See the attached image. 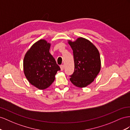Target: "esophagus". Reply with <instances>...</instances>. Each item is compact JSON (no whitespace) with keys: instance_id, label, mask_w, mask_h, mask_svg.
<instances>
[{"instance_id":"34e87169","label":"esophagus","mask_w":130,"mask_h":130,"mask_svg":"<svg viewBox=\"0 0 130 130\" xmlns=\"http://www.w3.org/2000/svg\"><path fill=\"white\" fill-rule=\"evenodd\" d=\"M64 65H61V66H60V70H61V71H63V70H64Z\"/></svg>"}]
</instances>
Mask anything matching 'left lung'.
Returning <instances> with one entry per match:
<instances>
[{"label":"left lung","mask_w":130,"mask_h":130,"mask_svg":"<svg viewBox=\"0 0 130 130\" xmlns=\"http://www.w3.org/2000/svg\"><path fill=\"white\" fill-rule=\"evenodd\" d=\"M73 51L75 71L70 81L75 86L85 88L94 82L101 70V58L96 47L89 40L77 38L68 40Z\"/></svg>","instance_id":"1"}]
</instances>
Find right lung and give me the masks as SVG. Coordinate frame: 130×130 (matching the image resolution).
<instances>
[{
	"instance_id": "obj_1",
	"label": "right lung",
	"mask_w": 130,
	"mask_h": 130,
	"mask_svg": "<svg viewBox=\"0 0 130 130\" xmlns=\"http://www.w3.org/2000/svg\"><path fill=\"white\" fill-rule=\"evenodd\" d=\"M51 45L46 40L41 39L33 44L24 55V75L29 83L40 90L49 87L60 70L50 53Z\"/></svg>"
}]
</instances>
